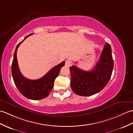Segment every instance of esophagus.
Masks as SVG:
<instances>
[{"mask_svg": "<svg viewBox=\"0 0 133 133\" xmlns=\"http://www.w3.org/2000/svg\"><path fill=\"white\" fill-rule=\"evenodd\" d=\"M72 64V62L70 60H66L65 62V66L67 67H70Z\"/></svg>", "mask_w": 133, "mask_h": 133, "instance_id": "34e87169", "label": "esophagus"}]
</instances>
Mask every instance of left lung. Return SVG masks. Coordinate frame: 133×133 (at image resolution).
Wrapping results in <instances>:
<instances>
[{
    "mask_svg": "<svg viewBox=\"0 0 133 133\" xmlns=\"http://www.w3.org/2000/svg\"><path fill=\"white\" fill-rule=\"evenodd\" d=\"M113 66L111 46L107 44L92 70L85 71L76 66L70 67L71 88L75 94L82 96H89L98 93L109 81Z\"/></svg>",
    "mask_w": 133,
    "mask_h": 133,
    "instance_id": "8db88e82",
    "label": "left lung"
}]
</instances>
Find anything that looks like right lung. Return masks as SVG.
Listing matches in <instances>:
<instances>
[{
  "label": "right lung",
  "mask_w": 133,
  "mask_h": 133,
  "mask_svg": "<svg viewBox=\"0 0 133 133\" xmlns=\"http://www.w3.org/2000/svg\"><path fill=\"white\" fill-rule=\"evenodd\" d=\"M32 35V34H30L27 36L17 45L14 52L11 70L14 83L20 93L29 99L37 100L46 97L50 93L54 86L55 79L59 74L61 68L64 66L65 62L63 61L62 62L52 68L47 74L38 79L30 80L25 78L20 72L18 66L17 50L18 46L25 39Z\"/></svg>",
  "instance_id": "obj_1"
}]
</instances>
